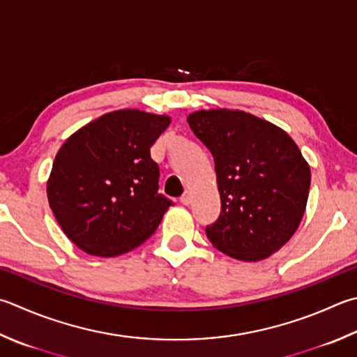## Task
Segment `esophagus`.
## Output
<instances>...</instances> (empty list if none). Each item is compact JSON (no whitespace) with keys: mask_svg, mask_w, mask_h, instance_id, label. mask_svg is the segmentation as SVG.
I'll return each mask as SVG.
<instances>
[{"mask_svg":"<svg viewBox=\"0 0 357 357\" xmlns=\"http://www.w3.org/2000/svg\"><path fill=\"white\" fill-rule=\"evenodd\" d=\"M191 200H192V197H191V192H188V191L183 194V196L180 197V202H181V204H183V205H190V204H191Z\"/></svg>","mask_w":357,"mask_h":357,"instance_id":"34e87169","label":"esophagus"}]
</instances>
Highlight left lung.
<instances>
[{"mask_svg": "<svg viewBox=\"0 0 357 357\" xmlns=\"http://www.w3.org/2000/svg\"><path fill=\"white\" fill-rule=\"evenodd\" d=\"M213 153L220 216L206 227L211 244L239 261H261L297 231L311 169L278 126L242 110H199L186 118Z\"/></svg>", "mask_w": 357, "mask_h": 357, "instance_id": "obj_1", "label": "left lung"}]
</instances>
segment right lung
Listing matches in <instances>:
<instances>
[{"mask_svg": "<svg viewBox=\"0 0 357 357\" xmlns=\"http://www.w3.org/2000/svg\"><path fill=\"white\" fill-rule=\"evenodd\" d=\"M171 124L166 115L115 110L80 127L54 158L46 185L62 231L93 257L133 250L172 205L158 194L151 147Z\"/></svg>", "mask_w": 357, "mask_h": 357, "instance_id": "add662e5", "label": "right lung"}]
</instances>
